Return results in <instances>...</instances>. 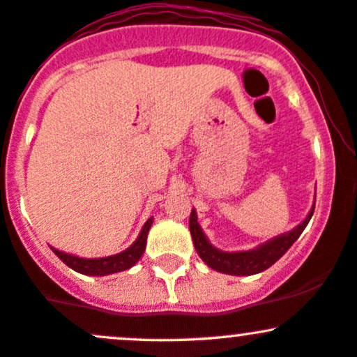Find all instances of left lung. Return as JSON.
Returning <instances> with one entry per match:
<instances>
[{"label": "left lung", "mask_w": 357, "mask_h": 357, "mask_svg": "<svg viewBox=\"0 0 357 357\" xmlns=\"http://www.w3.org/2000/svg\"><path fill=\"white\" fill-rule=\"evenodd\" d=\"M313 211H315V206L310 211L306 220L301 225H298L293 231L284 233V235L269 240L267 243L260 245V247L248 252H221L218 248H214L208 241V238H206L204 233H202L201 226L197 223V214H195L194 209L190 213L189 228L195 250H197L199 257L208 264L211 269L231 275H252L269 269L272 264L278 262L289 250L291 245L300 238L303 229L306 228L308 221L312 220Z\"/></svg>", "instance_id": "obj_1"}]
</instances>
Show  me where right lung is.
<instances>
[{
  "instance_id": "obj_1",
  "label": "right lung",
  "mask_w": 357,
  "mask_h": 357,
  "mask_svg": "<svg viewBox=\"0 0 357 357\" xmlns=\"http://www.w3.org/2000/svg\"><path fill=\"white\" fill-rule=\"evenodd\" d=\"M153 225V218L144 223L143 229H141L139 236L134 241L128 250L121 252L117 255L110 257H102V259H82V257H75L70 254H64V252H59L57 248H52V252L66 264L68 267H71L73 271L82 272V274L86 275H107L114 274V272H121L132 267L137 260L143 255L144 248H146V238L148 231Z\"/></svg>"
}]
</instances>
